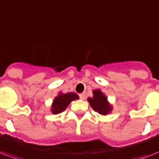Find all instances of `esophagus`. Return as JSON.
<instances>
[{
	"label": "esophagus",
	"instance_id": "esophagus-1",
	"mask_svg": "<svg viewBox=\"0 0 159 159\" xmlns=\"http://www.w3.org/2000/svg\"><path fill=\"white\" fill-rule=\"evenodd\" d=\"M79 97H80V98H81V99L83 100L85 98V94H84V93H82V94L79 95Z\"/></svg>",
	"mask_w": 159,
	"mask_h": 159
}]
</instances>
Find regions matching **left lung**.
Instances as JSON below:
<instances>
[{"label": "left lung", "mask_w": 159, "mask_h": 159, "mask_svg": "<svg viewBox=\"0 0 159 159\" xmlns=\"http://www.w3.org/2000/svg\"><path fill=\"white\" fill-rule=\"evenodd\" d=\"M92 94L93 97L87 98L92 108L102 116H107L108 114L111 113L113 106L108 102L106 95L100 89L93 90Z\"/></svg>", "instance_id": "1"}]
</instances>
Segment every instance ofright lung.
I'll list each match as a JSON object with an SVG mask.
<instances>
[{"instance_id":"1","label":"right lung","mask_w":159,"mask_h":159,"mask_svg":"<svg viewBox=\"0 0 159 159\" xmlns=\"http://www.w3.org/2000/svg\"><path fill=\"white\" fill-rule=\"evenodd\" d=\"M79 99V96L74 92H67V93H62L59 92L53 101V103L51 105L50 111L54 115L59 114L62 111H64L67 107L72 101Z\"/></svg>"}]
</instances>
